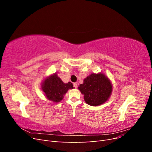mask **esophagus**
I'll return each mask as SVG.
<instances>
[{"instance_id":"obj_1","label":"esophagus","mask_w":152,"mask_h":152,"mask_svg":"<svg viewBox=\"0 0 152 152\" xmlns=\"http://www.w3.org/2000/svg\"><path fill=\"white\" fill-rule=\"evenodd\" d=\"M77 86H78L77 83H76V82H75V83H73V87H74L75 88H77Z\"/></svg>"}]
</instances>
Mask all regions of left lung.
Instances as JSON below:
<instances>
[{
	"instance_id": "8db88e82",
	"label": "left lung",
	"mask_w": 152,
	"mask_h": 152,
	"mask_svg": "<svg viewBox=\"0 0 152 152\" xmlns=\"http://www.w3.org/2000/svg\"><path fill=\"white\" fill-rule=\"evenodd\" d=\"M78 88L84 94L85 102L91 106L104 103L109 98L112 91L111 82L103 73H92L86 78L84 83Z\"/></svg>"
}]
</instances>
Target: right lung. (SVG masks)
I'll list each match as a JSON object with an SVG mask.
<instances>
[{
    "mask_svg": "<svg viewBox=\"0 0 152 152\" xmlns=\"http://www.w3.org/2000/svg\"><path fill=\"white\" fill-rule=\"evenodd\" d=\"M73 88L72 82H68L67 84H65L56 74L47 78L42 86L45 96L49 100L54 102H60L68 90Z\"/></svg>",
    "mask_w": 152,
    "mask_h": 152,
    "instance_id": "right-lung-1",
    "label": "right lung"
}]
</instances>
